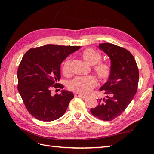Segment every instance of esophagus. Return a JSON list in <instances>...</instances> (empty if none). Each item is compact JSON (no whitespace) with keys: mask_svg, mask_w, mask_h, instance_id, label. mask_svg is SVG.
Masks as SVG:
<instances>
[{"mask_svg":"<svg viewBox=\"0 0 154 154\" xmlns=\"http://www.w3.org/2000/svg\"><path fill=\"white\" fill-rule=\"evenodd\" d=\"M74 95L75 97H82V98H85L87 97L86 95H83L81 94H79V93H74Z\"/></svg>","mask_w":154,"mask_h":154,"instance_id":"1","label":"esophagus"}]
</instances>
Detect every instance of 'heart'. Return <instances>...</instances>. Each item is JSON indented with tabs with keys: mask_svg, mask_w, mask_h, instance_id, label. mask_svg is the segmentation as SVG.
<instances>
[{
	"mask_svg": "<svg viewBox=\"0 0 154 154\" xmlns=\"http://www.w3.org/2000/svg\"><path fill=\"white\" fill-rule=\"evenodd\" d=\"M82 58L88 64L92 66V68L97 76L101 80L106 81L109 78L112 69L110 65L100 62L101 60V54L94 49L87 48L80 54ZM62 72L65 76H69L71 74L70 60L67 58L62 63ZM97 84L96 78L93 76H86L76 77L70 82L68 87L71 91L80 94L89 93Z\"/></svg>",
	"mask_w": 154,
	"mask_h": 154,
	"instance_id": "b5f03b06",
	"label": "heart"
}]
</instances>
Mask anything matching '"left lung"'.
<instances>
[{
	"label": "left lung",
	"instance_id": "left-lung-1",
	"mask_svg": "<svg viewBox=\"0 0 154 154\" xmlns=\"http://www.w3.org/2000/svg\"><path fill=\"white\" fill-rule=\"evenodd\" d=\"M98 48L110 59L112 72L100 88L106 97L97 100L98 105L91 112L101 120L111 121L122 114L133 100L137 90L139 70L133 55L125 48L110 43L100 44Z\"/></svg>",
	"mask_w": 154,
	"mask_h": 154
}]
</instances>
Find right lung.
<instances>
[{
    "label": "right lung",
    "mask_w": 154,
    "mask_h": 154,
    "mask_svg": "<svg viewBox=\"0 0 154 154\" xmlns=\"http://www.w3.org/2000/svg\"><path fill=\"white\" fill-rule=\"evenodd\" d=\"M80 46L48 44L30 49L23 57L17 72L18 91L29 112L43 122L62 116L74 97L72 92L51 94V88H63L60 80V65Z\"/></svg>",
    "instance_id": "1"
}]
</instances>
